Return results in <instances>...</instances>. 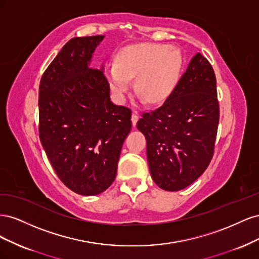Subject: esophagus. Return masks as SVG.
<instances>
[{
	"label": "esophagus",
	"mask_w": 259,
	"mask_h": 259,
	"mask_svg": "<svg viewBox=\"0 0 259 259\" xmlns=\"http://www.w3.org/2000/svg\"><path fill=\"white\" fill-rule=\"evenodd\" d=\"M137 121H138V112L134 111V112L132 113V123H133V126H136Z\"/></svg>",
	"instance_id": "1"
}]
</instances>
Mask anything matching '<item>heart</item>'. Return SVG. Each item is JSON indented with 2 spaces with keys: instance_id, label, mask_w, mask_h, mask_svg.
I'll use <instances>...</instances> for the list:
<instances>
[{
  "instance_id": "b5f03b06",
  "label": "heart",
  "mask_w": 259,
  "mask_h": 259,
  "mask_svg": "<svg viewBox=\"0 0 259 259\" xmlns=\"http://www.w3.org/2000/svg\"><path fill=\"white\" fill-rule=\"evenodd\" d=\"M183 55L167 44L144 43L125 48L116 62L107 67V79L117 101H124L132 80L136 79V92L147 104L163 103L179 81Z\"/></svg>"
}]
</instances>
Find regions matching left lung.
Listing matches in <instances>:
<instances>
[{
	"instance_id": "1",
	"label": "left lung",
	"mask_w": 259,
	"mask_h": 259,
	"mask_svg": "<svg viewBox=\"0 0 259 259\" xmlns=\"http://www.w3.org/2000/svg\"><path fill=\"white\" fill-rule=\"evenodd\" d=\"M218 122L214 70L198 53L164 104L137 122L147 140L151 177L161 189L182 190L204 173Z\"/></svg>"
}]
</instances>
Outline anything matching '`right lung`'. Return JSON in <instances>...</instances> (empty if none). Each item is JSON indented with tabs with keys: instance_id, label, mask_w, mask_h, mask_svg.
<instances>
[{
	"instance_id": "add662e5",
	"label": "right lung",
	"mask_w": 259,
	"mask_h": 259,
	"mask_svg": "<svg viewBox=\"0 0 259 259\" xmlns=\"http://www.w3.org/2000/svg\"><path fill=\"white\" fill-rule=\"evenodd\" d=\"M104 38H71L45 70L38 89L43 149L61 182L86 197L111 186L132 128L130 109L110 99L104 65L91 67Z\"/></svg>"
}]
</instances>
